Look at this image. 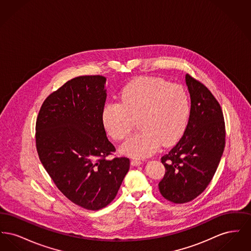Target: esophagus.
<instances>
[{"mask_svg": "<svg viewBox=\"0 0 251 251\" xmlns=\"http://www.w3.org/2000/svg\"><path fill=\"white\" fill-rule=\"evenodd\" d=\"M131 166H133V167H138V166H140V165H142L143 163H142V161H140V160H137V159H132L131 161Z\"/></svg>", "mask_w": 251, "mask_h": 251, "instance_id": "obj_1", "label": "esophagus"}]
</instances>
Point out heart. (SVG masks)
Segmentation results:
<instances>
[{"instance_id":"obj_1","label":"heart","mask_w":251,"mask_h":251,"mask_svg":"<svg viewBox=\"0 0 251 251\" xmlns=\"http://www.w3.org/2000/svg\"><path fill=\"white\" fill-rule=\"evenodd\" d=\"M191 102L179 84L145 77L131 82L120 91V102H107L101 112L104 130L115 140L126 138L138 120L140 132L120 147L122 154L133 158L151 155L162 145L177 143L186 130Z\"/></svg>"}]
</instances>
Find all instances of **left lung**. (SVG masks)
Returning a JSON list of instances; mask_svg holds the SVG:
<instances>
[{"label": "left lung", "mask_w": 251, "mask_h": 251, "mask_svg": "<svg viewBox=\"0 0 251 251\" xmlns=\"http://www.w3.org/2000/svg\"><path fill=\"white\" fill-rule=\"evenodd\" d=\"M191 114L182 137L161 158L166 173L159 190L174 203L191 201L213 179L225 148V123L221 107L210 90L185 75Z\"/></svg>", "instance_id": "obj_1"}]
</instances>
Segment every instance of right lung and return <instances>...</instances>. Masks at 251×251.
<instances>
[{"label": "right lung", "instance_id": "add662e5", "mask_svg": "<svg viewBox=\"0 0 251 251\" xmlns=\"http://www.w3.org/2000/svg\"><path fill=\"white\" fill-rule=\"evenodd\" d=\"M105 84L100 75L73 78L49 96L36 120V150L50 177L72 202L93 211L116 198L130 169L129 158H106L116 149L101 122Z\"/></svg>", "mask_w": 251, "mask_h": 251}]
</instances>
